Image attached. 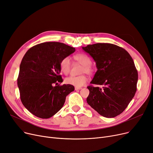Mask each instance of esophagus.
Returning <instances> with one entry per match:
<instances>
[{"label":"esophagus","mask_w":153,"mask_h":153,"mask_svg":"<svg viewBox=\"0 0 153 153\" xmlns=\"http://www.w3.org/2000/svg\"><path fill=\"white\" fill-rule=\"evenodd\" d=\"M82 88H80V87H75V90H80Z\"/></svg>","instance_id":"34e87169"}]
</instances>
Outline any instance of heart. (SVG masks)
I'll use <instances>...</instances> for the list:
<instances>
[{
  "mask_svg": "<svg viewBox=\"0 0 153 153\" xmlns=\"http://www.w3.org/2000/svg\"><path fill=\"white\" fill-rule=\"evenodd\" d=\"M75 60L82 65L80 73H87L91 74L94 71V68L91 65L92 60L91 57L84 53H79L74 56ZM60 69L64 74H68L71 70V61L68 57H64L60 62ZM88 81V78L85 74H82L78 76H71L65 79V82L73 85L76 87H82L86 84Z\"/></svg>",
  "mask_w": 153,
  "mask_h": 153,
  "instance_id": "1",
  "label": "heart"
}]
</instances>
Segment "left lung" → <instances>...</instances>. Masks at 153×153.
I'll list each match as a JSON object with an SVG mask.
<instances>
[{"instance_id": "obj_1", "label": "left lung", "mask_w": 153, "mask_h": 153, "mask_svg": "<svg viewBox=\"0 0 153 153\" xmlns=\"http://www.w3.org/2000/svg\"><path fill=\"white\" fill-rule=\"evenodd\" d=\"M93 58L97 71L88 87L87 102L105 117H114L125 110L134 97L137 89L138 74L133 59L119 46L97 43L82 47Z\"/></svg>"}]
</instances>
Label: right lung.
<instances>
[{"mask_svg":"<svg viewBox=\"0 0 153 153\" xmlns=\"http://www.w3.org/2000/svg\"><path fill=\"white\" fill-rule=\"evenodd\" d=\"M75 48L63 43L48 42L30 48L20 65L17 85L21 100L34 116L48 119L64 104L65 97L74 90L71 84L60 85V62Z\"/></svg>","mask_w":153,"mask_h":153,"instance_id":"add662e5","label":"right lung"}]
</instances>
